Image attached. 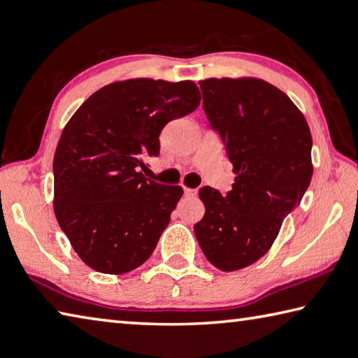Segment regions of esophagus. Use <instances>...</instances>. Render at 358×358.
Returning <instances> with one entry per match:
<instances>
[{"label": "esophagus", "mask_w": 358, "mask_h": 358, "mask_svg": "<svg viewBox=\"0 0 358 358\" xmlns=\"http://www.w3.org/2000/svg\"><path fill=\"white\" fill-rule=\"evenodd\" d=\"M198 194L196 190H193V188H184V196L185 198H194Z\"/></svg>", "instance_id": "obj_1"}]
</instances>
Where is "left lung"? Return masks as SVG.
Wrapping results in <instances>:
<instances>
[{"mask_svg":"<svg viewBox=\"0 0 358 358\" xmlns=\"http://www.w3.org/2000/svg\"><path fill=\"white\" fill-rule=\"evenodd\" d=\"M202 107L234 165L232 190L202 187L204 218L194 235L221 271L252 265L268 252L312 180V136L298 107L262 79L199 80Z\"/></svg>","mask_w":358,"mask_h":358,"instance_id":"left-lung-1","label":"left lung"}]
</instances>
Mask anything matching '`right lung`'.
I'll return each mask as SVG.
<instances>
[{
  "instance_id": "add662e5",
  "label": "right lung",
  "mask_w": 358,
  "mask_h": 358,
  "mask_svg": "<svg viewBox=\"0 0 358 358\" xmlns=\"http://www.w3.org/2000/svg\"><path fill=\"white\" fill-rule=\"evenodd\" d=\"M199 101L192 80L141 78L103 87L71 117L52 160L54 213L85 265L123 274L150 259L182 188L140 170L159 156L166 123Z\"/></svg>"
}]
</instances>
